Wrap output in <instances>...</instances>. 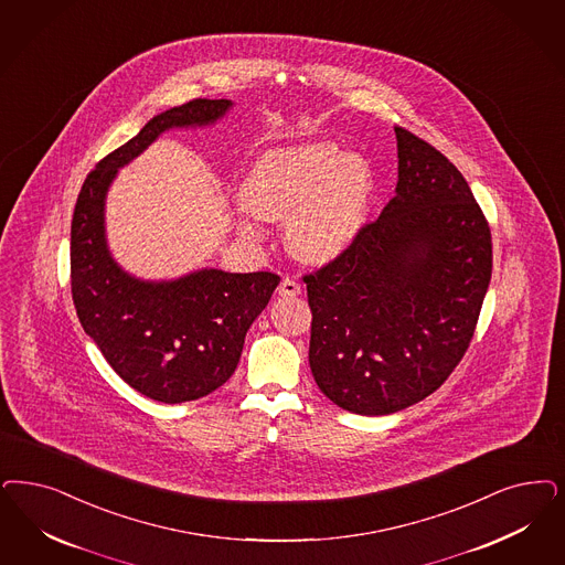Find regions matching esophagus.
Segmentation results:
<instances>
[{"instance_id":"esophagus-1","label":"esophagus","mask_w":565,"mask_h":565,"mask_svg":"<svg viewBox=\"0 0 565 565\" xmlns=\"http://www.w3.org/2000/svg\"><path fill=\"white\" fill-rule=\"evenodd\" d=\"M302 294V286L292 279V277H284L281 284H279V296L284 298H294V296H300Z\"/></svg>"}]
</instances>
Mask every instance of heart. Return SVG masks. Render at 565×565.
Masks as SVG:
<instances>
[{"label": "heart", "mask_w": 565, "mask_h": 565, "mask_svg": "<svg viewBox=\"0 0 565 565\" xmlns=\"http://www.w3.org/2000/svg\"><path fill=\"white\" fill-rule=\"evenodd\" d=\"M244 202L269 221L288 218V242L305 260L326 263L349 248L370 211L371 167L342 154L331 141L273 150L246 175ZM244 234H258L253 216L239 218Z\"/></svg>", "instance_id": "obj_1"}]
</instances>
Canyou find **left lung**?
<instances>
[{"instance_id": "obj_1", "label": "left lung", "mask_w": 565, "mask_h": 565, "mask_svg": "<svg viewBox=\"0 0 565 565\" xmlns=\"http://www.w3.org/2000/svg\"><path fill=\"white\" fill-rule=\"evenodd\" d=\"M394 134L396 195L344 253L302 277L312 377L359 415L407 409L447 382L492 273L490 227L463 175L422 137Z\"/></svg>"}]
</instances>
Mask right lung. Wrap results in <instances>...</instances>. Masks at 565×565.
Here are the masks:
<instances>
[{"instance_id":"1","label":"right lung","mask_w":565,"mask_h":565,"mask_svg":"<svg viewBox=\"0 0 565 565\" xmlns=\"http://www.w3.org/2000/svg\"><path fill=\"white\" fill-rule=\"evenodd\" d=\"M230 99L195 98L146 122L85 177L71 225V292L78 321L110 367L158 403L195 401L223 386L246 331L267 307L279 275L202 269L175 281H141L106 248L104 198L118 169L171 127L223 117Z\"/></svg>"}]
</instances>
